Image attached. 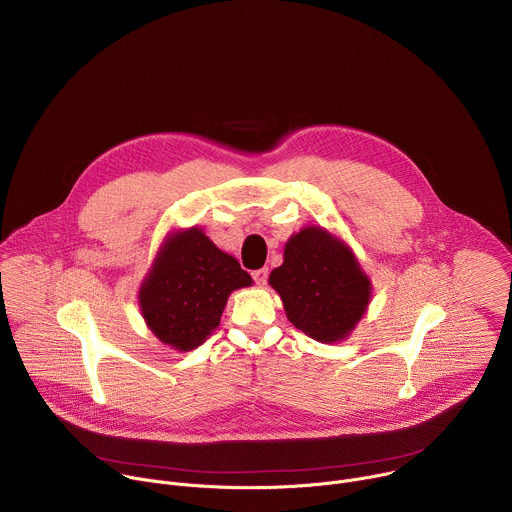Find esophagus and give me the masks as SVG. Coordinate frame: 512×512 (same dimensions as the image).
<instances>
[{"mask_svg": "<svg viewBox=\"0 0 512 512\" xmlns=\"http://www.w3.org/2000/svg\"><path fill=\"white\" fill-rule=\"evenodd\" d=\"M267 277H269L267 267L253 271V279H255V283H257V285H265V283H267Z\"/></svg>", "mask_w": 512, "mask_h": 512, "instance_id": "obj_1", "label": "esophagus"}]
</instances>
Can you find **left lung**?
Listing matches in <instances>:
<instances>
[{
    "mask_svg": "<svg viewBox=\"0 0 512 512\" xmlns=\"http://www.w3.org/2000/svg\"><path fill=\"white\" fill-rule=\"evenodd\" d=\"M269 285L279 294L287 320L324 344L344 340L371 302V279L350 247L322 227L289 237Z\"/></svg>",
    "mask_w": 512,
    "mask_h": 512,
    "instance_id": "1",
    "label": "left lung"
}]
</instances>
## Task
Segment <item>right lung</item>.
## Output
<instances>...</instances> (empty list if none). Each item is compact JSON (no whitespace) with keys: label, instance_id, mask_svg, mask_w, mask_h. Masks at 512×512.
Returning <instances> with one entry per match:
<instances>
[{"label":"right lung","instance_id":"add662e5","mask_svg":"<svg viewBox=\"0 0 512 512\" xmlns=\"http://www.w3.org/2000/svg\"><path fill=\"white\" fill-rule=\"evenodd\" d=\"M251 275L198 227L170 235L139 287V308L160 342L188 352L221 324L231 291Z\"/></svg>","mask_w":512,"mask_h":512}]
</instances>
